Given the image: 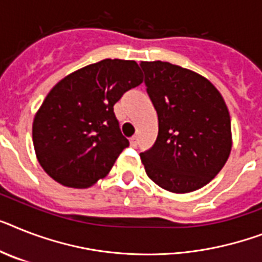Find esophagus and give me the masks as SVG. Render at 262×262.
I'll return each mask as SVG.
<instances>
[{
	"label": "esophagus",
	"instance_id": "1",
	"mask_svg": "<svg viewBox=\"0 0 262 262\" xmlns=\"http://www.w3.org/2000/svg\"><path fill=\"white\" fill-rule=\"evenodd\" d=\"M129 144L133 147H136V144H138V136H133V138L129 139Z\"/></svg>",
	"mask_w": 262,
	"mask_h": 262
}]
</instances>
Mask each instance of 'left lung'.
I'll use <instances>...</instances> for the list:
<instances>
[{
  "label": "left lung",
  "instance_id": "obj_1",
  "mask_svg": "<svg viewBox=\"0 0 262 262\" xmlns=\"http://www.w3.org/2000/svg\"><path fill=\"white\" fill-rule=\"evenodd\" d=\"M144 84L158 114V138L140 154L146 174L177 194L204 187L232 151L224 97L200 73L167 61H142Z\"/></svg>",
  "mask_w": 262,
  "mask_h": 262
}]
</instances>
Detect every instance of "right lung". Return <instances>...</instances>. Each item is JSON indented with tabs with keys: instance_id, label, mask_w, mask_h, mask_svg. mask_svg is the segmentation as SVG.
Wrapping results in <instances>:
<instances>
[{
	"instance_id": "add662e5",
	"label": "right lung",
	"mask_w": 262,
	"mask_h": 262,
	"mask_svg": "<svg viewBox=\"0 0 262 262\" xmlns=\"http://www.w3.org/2000/svg\"><path fill=\"white\" fill-rule=\"evenodd\" d=\"M143 81L134 60L105 58L61 79L42 101L32 126L44 171L67 187L87 189L104 178L128 140L114 114L116 101Z\"/></svg>"
}]
</instances>
